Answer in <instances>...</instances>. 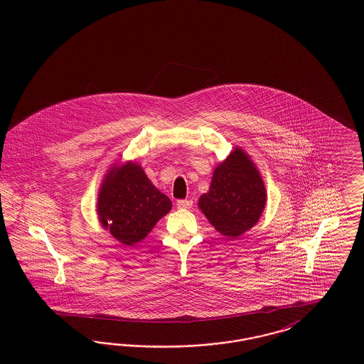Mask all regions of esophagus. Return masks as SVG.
<instances>
[{
  "label": "esophagus",
  "mask_w": 364,
  "mask_h": 364,
  "mask_svg": "<svg viewBox=\"0 0 364 364\" xmlns=\"http://www.w3.org/2000/svg\"><path fill=\"white\" fill-rule=\"evenodd\" d=\"M191 206H192V200H190V199L177 200V208H191Z\"/></svg>",
  "instance_id": "esophagus-1"
}]
</instances>
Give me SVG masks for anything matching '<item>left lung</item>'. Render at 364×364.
Instances as JSON below:
<instances>
[{"label":"left lung","instance_id":"1","mask_svg":"<svg viewBox=\"0 0 364 364\" xmlns=\"http://www.w3.org/2000/svg\"><path fill=\"white\" fill-rule=\"evenodd\" d=\"M264 205L266 190L259 172L240 149L215 168L210 190L199 199L210 224L232 239L258 223Z\"/></svg>","mask_w":364,"mask_h":364}]
</instances>
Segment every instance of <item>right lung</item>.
I'll return each mask as SVG.
<instances>
[{"mask_svg":"<svg viewBox=\"0 0 364 364\" xmlns=\"http://www.w3.org/2000/svg\"><path fill=\"white\" fill-rule=\"evenodd\" d=\"M171 208V199L132 162L107 173L98 198L101 224L125 245L144 239Z\"/></svg>","mask_w":364,"mask_h":364,"instance_id":"add662e5","label":"right lung"}]
</instances>
